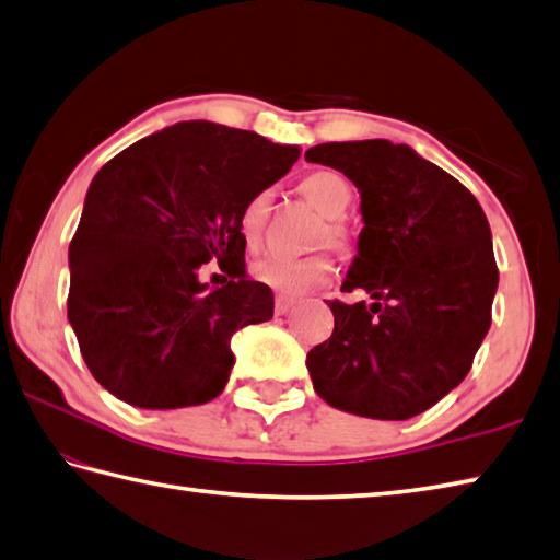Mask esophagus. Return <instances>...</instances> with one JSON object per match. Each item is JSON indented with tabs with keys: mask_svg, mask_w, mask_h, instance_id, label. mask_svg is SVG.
I'll return each mask as SVG.
<instances>
[{
	"mask_svg": "<svg viewBox=\"0 0 560 560\" xmlns=\"http://www.w3.org/2000/svg\"><path fill=\"white\" fill-rule=\"evenodd\" d=\"M295 301L287 299V295H277V301H273V313L277 315H287L289 311H293Z\"/></svg>",
	"mask_w": 560,
	"mask_h": 560,
	"instance_id": "1",
	"label": "esophagus"
}]
</instances>
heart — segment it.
<instances>
[{"label":"heart","mask_w":560,"mask_h":560,"mask_svg":"<svg viewBox=\"0 0 560 560\" xmlns=\"http://www.w3.org/2000/svg\"><path fill=\"white\" fill-rule=\"evenodd\" d=\"M303 195L325 213L327 219L339 221L347 217V211L353 201V189L347 183V177L335 171H317L307 175L303 180ZM271 207V192L261 189L253 195L241 211V233L247 243H257L261 231H265L267 213ZM331 243H341L343 231L339 223H331L329 229ZM255 279L265 287L287 293L301 295L315 287H323L331 277V261L323 255L313 257H291V255H267L257 259L253 265Z\"/></svg>","instance_id":"obj_1"}]
</instances>
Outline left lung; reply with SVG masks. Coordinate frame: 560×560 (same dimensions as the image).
<instances>
[{"label":"left lung","mask_w":560,"mask_h":560,"mask_svg":"<svg viewBox=\"0 0 560 560\" xmlns=\"http://www.w3.org/2000/svg\"><path fill=\"white\" fill-rule=\"evenodd\" d=\"M305 161L343 173L361 192L363 231L341 291L335 331L307 353L313 387L329 407L404 421L467 377L498 289L491 229L467 187L387 139L331 141Z\"/></svg>","instance_id":"1"}]
</instances>
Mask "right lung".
I'll return each instance as SVG.
<instances>
[{
	"label": "right lung",
	"instance_id": "obj_1",
	"mask_svg": "<svg viewBox=\"0 0 560 560\" xmlns=\"http://www.w3.org/2000/svg\"><path fill=\"white\" fill-rule=\"evenodd\" d=\"M301 149L207 120L165 127L93 177L69 245L67 315L98 383L139 409L219 397L231 337L273 315V293L245 273L241 211ZM219 258L232 277L198 281Z\"/></svg>",
	"mask_w": 560,
	"mask_h": 560
}]
</instances>
